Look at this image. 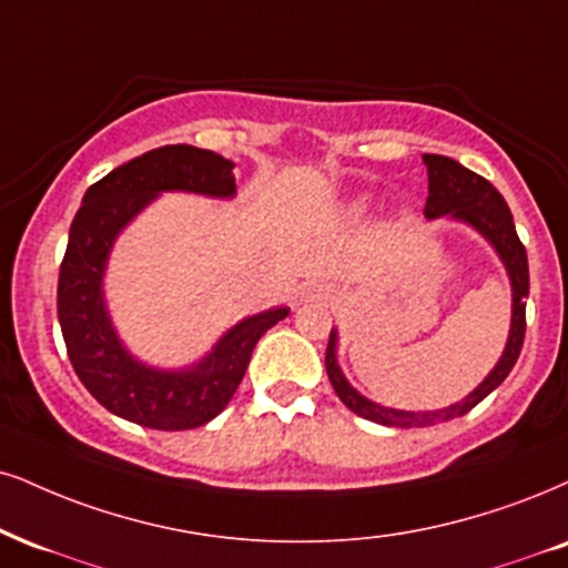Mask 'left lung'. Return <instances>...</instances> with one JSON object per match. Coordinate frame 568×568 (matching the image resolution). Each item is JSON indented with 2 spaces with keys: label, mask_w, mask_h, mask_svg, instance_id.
<instances>
[{
  "label": "left lung",
  "mask_w": 568,
  "mask_h": 568,
  "mask_svg": "<svg viewBox=\"0 0 568 568\" xmlns=\"http://www.w3.org/2000/svg\"><path fill=\"white\" fill-rule=\"evenodd\" d=\"M426 173H429V197H426L424 215L426 221L434 219H450L466 223L477 234L485 236L489 247L498 252L500 263L506 265L510 278V328L508 342L503 349L500 361L485 376V382L477 389L468 392L464 400L447 405L439 410H400V408H384V405L368 400L361 395L342 374L337 363V328L328 334L326 347V374L332 382L334 392L349 410L358 416L376 422L382 426H397V429H416V426H434L439 422H450V418L466 416L474 405H479L493 389H498L503 379L510 374V368L519 361L524 332H527V297H529V263L527 250L516 234L514 215L500 197V192L489 184L487 179L477 176L453 158L445 155H424Z\"/></svg>",
  "instance_id": "8db88e82"
}]
</instances>
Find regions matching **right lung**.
I'll return each instance as SVG.
<instances>
[{"label":"right lung","mask_w":568,"mask_h":568,"mask_svg":"<svg viewBox=\"0 0 568 568\" xmlns=\"http://www.w3.org/2000/svg\"><path fill=\"white\" fill-rule=\"evenodd\" d=\"M163 192L231 200L236 194L234 163L192 144H168L91 184L70 223L58 318L68 358L97 403L146 429L181 432L213 422L226 408L257 339L290 316V307L242 318L205 358L186 368H155L131 355L110 318L102 282L121 231Z\"/></svg>","instance_id":"1"}]
</instances>
